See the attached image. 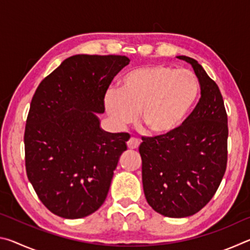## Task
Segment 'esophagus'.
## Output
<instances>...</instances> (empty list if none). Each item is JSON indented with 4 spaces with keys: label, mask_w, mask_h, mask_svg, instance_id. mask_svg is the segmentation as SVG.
Returning <instances> with one entry per match:
<instances>
[{
    "label": "esophagus",
    "mask_w": 250,
    "mask_h": 250,
    "mask_svg": "<svg viewBox=\"0 0 250 250\" xmlns=\"http://www.w3.org/2000/svg\"><path fill=\"white\" fill-rule=\"evenodd\" d=\"M126 146H128L129 149L135 150V149H138L139 146H140V141H139L138 139H135V138H130L129 141L126 142Z\"/></svg>",
    "instance_id": "34e87169"
}]
</instances>
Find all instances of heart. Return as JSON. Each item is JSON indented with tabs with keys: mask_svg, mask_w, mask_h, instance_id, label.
I'll return each instance as SVG.
<instances>
[{
	"mask_svg": "<svg viewBox=\"0 0 250 250\" xmlns=\"http://www.w3.org/2000/svg\"><path fill=\"white\" fill-rule=\"evenodd\" d=\"M198 96L200 83L192 71L149 65L122 76L119 89L105 94L104 108L117 125L132 124L139 111V122L146 132L166 135L184 124Z\"/></svg>",
	"mask_w": 250,
	"mask_h": 250,
	"instance_id": "obj_1",
	"label": "heart"
}]
</instances>
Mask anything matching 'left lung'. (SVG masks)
Listing matches in <instances>:
<instances>
[{"label": "left lung", "instance_id": "left-lung-1", "mask_svg": "<svg viewBox=\"0 0 250 250\" xmlns=\"http://www.w3.org/2000/svg\"><path fill=\"white\" fill-rule=\"evenodd\" d=\"M201 86V98L193 112L174 132L143 137V191L149 205L167 217H188L208 203L227 166V113L223 96L213 79L191 57Z\"/></svg>", "mask_w": 250, "mask_h": 250}]
</instances>
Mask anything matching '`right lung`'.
Masks as SVG:
<instances>
[{"label":"right lung","mask_w":250,"mask_h":250,"mask_svg":"<svg viewBox=\"0 0 250 250\" xmlns=\"http://www.w3.org/2000/svg\"><path fill=\"white\" fill-rule=\"evenodd\" d=\"M130 59L75 55L42 80L25 125L26 174L57 216L86 217L104 204L128 133L100 128L104 96Z\"/></svg>","instance_id":"add662e5"}]
</instances>
